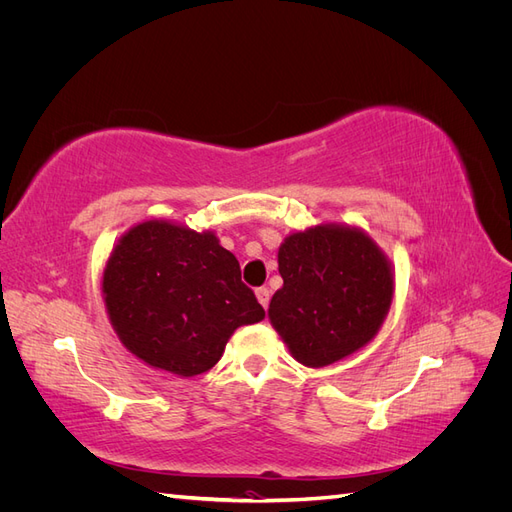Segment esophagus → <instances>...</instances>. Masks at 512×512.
Masks as SVG:
<instances>
[{
    "mask_svg": "<svg viewBox=\"0 0 512 512\" xmlns=\"http://www.w3.org/2000/svg\"><path fill=\"white\" fill-rule=\"evenodd\" d=\"M256 299H258V303L267 309V305H269V299H271V290L269 288H256Z\"/></svg>",
    "mask_w": 512,
    "mask_h": 512,
    "instance_id": "esophagus-1",
    "label": "esophagus"
}]
</instances>
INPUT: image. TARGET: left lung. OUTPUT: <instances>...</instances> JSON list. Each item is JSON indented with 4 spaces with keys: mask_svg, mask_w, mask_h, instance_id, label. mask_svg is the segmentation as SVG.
Returning <instances> with one entry per match:
<instances>
[{
    "mask_svg": "<svg viewBox=\"0 0 512 512\" xmlns=\"http://www.w3.org/2000/svg\"><path fill=\"white\" fill-rule=\"evenodd\" d=\"M277 265L284 286L269 303V320L301 365H333L376 337L393 303L395 273L363 228L292 232Z\"/></svg>",
    "mask_w": 512,
    "mask_h": 512,
    "instance_id": "1",
    "label": "left lung"
}]
</instances>
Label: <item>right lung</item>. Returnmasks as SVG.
<instances>
[{"mask_svg": "<svg viewBox=\"0 0 512 512\" xmlns=\"http://www.w3.org/2000/svg\"><path fill=\"white\" fill-rule=\"evenodd\" d=\"M102 297L128 352L181 378L205 374L232 333L265 318L215 232L168 220L123 232L106 260Z\"/></svg>", "mask_w": 512, "mask_h": 512, "instance_id": "right-lung-1", "label": "right lung"}]
</instances>
